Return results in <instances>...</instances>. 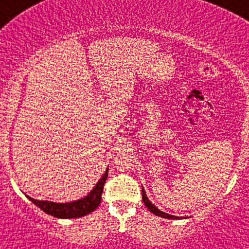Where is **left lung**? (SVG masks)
<instances>
[{
	"mask_svg": "<svg viewBox=\"0 0 249 249\" xmlns=\"http://www.w3.org/2000/svg\"><path fill=\"white\" fill-rule=\"evenodd\" d=\"M142 201H144L145 206H146V207L148 208V210H150V212H152L153 214H156V215L161 216V218H167V219H179V216L170 215V214H167V213L162 212V211H160V210H158V208H157L156 206H154V205L152 204V202H151L150 200H148V198L146 196V193H145V191H144V188H142Z\"/></svg>",
	"mask_w": 249,
	"mask_h": 249,
	"instance_id": "left-lung-1",
	"label": "left lung"
}]
</instances>
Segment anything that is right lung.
<instances>
[{
    "label": "right lung",
    "mask_w": 249,
    "mask_h": 249,
    "mask_svg": "<svg viewBox=\"0 0 249 249\" xmlns=\"http://www.w3.org/2000/svg\"><path fill=\"white\" fill-rule=\"evenodd\" d=\"M107 170L102 177V179L97 182V185L89 193L88 196L83 198L78 201L69 202V204H55V202L49 201H39V200H35L30 196L28 199L31 200L37 207H39L43 212L48 213L49 215L55 216V218H62V219H72V218H81V216L87 215V214L93 212L97 207L99 206L102 200V193L103 188H104V184L107 178Z\"/></svg>",
    "instance_id": "add662e5"
}]
</instances>
